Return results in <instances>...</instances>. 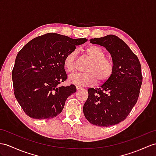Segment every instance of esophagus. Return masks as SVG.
I'll return each mask as SVG.
<instances>
[{
  "label": "esophagus",
  "instance_id": "esophagus-1",
  "mask_svg": "<svg viewBox=\"0 0 156 156\" xmlns=\"http://www.w3.org/2000/svg\"><path fill=\"white\" fill-rule=\"evenodd\" d=\"M76 89H77V90H79V89H81L82 87L80 86H76Z\"/></svg>",
  "mask_w": 156,
  "mask_h": 156
}]
</instances>
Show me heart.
Instances as JSON below:
<instances>
[{"instance_id": "obj_1", "label": "heart", "mask_w": 156, "mask_h": 156, "mask_svg": "<svg viewBox=\"0 0 156 156\" xmlns=\"http://www.w3.org/2000/svg\"><path fill=\"white\" fill-rule=\"evenodd\" d=\"M85 54L90 60L85 69V73H74L69 77V81L79 86H91L108 82L114 73L115 66L111 59L105 58L104 51L97 45H90L85 49ZM66 70L72 73L75 68V51L69 53L63 61Z\"/></svg>"}]
</instances>
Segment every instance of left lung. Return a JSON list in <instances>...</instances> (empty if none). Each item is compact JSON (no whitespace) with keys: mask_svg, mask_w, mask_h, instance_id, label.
I'll return each instance as SVG.
<instances>
[{"mask_svg":"<svg viewBox=\"0 0 156 156\" xmlns=\"http://www.w3.org/2000/svg\"><path fill=\"white\" fill-rule=\"evenodd\" d=\"M90 42L107 49L115 71L100 88L88 89L83 113L91 124L108 127L123 121L137 102L142 83L141 65L138 57L116 36L92 38Z\"/></svg>","mask_w":156,"mask_h":156,"instance_id":"left-lung-1","label":"left lung"}]
</instances>
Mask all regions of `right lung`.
<instances>
[{
	"mask_svg": "<svg viewBox=\"0 0 156 156\" xmlns=\"http://www.w3.org/2000/svg\"><path fill=\"white\" fill-rule=\"evenodd\" d=\"M86 38L72 39L55 33L34 38L18 52L12 73L14 95L24 112L35 119H51L62 112L66 101L76 92L66 80L63 61Z\"/></svg>",
	"mask_w": 156,
	"mask_h": 156,
	"instance_id": "obj_1",
	"label": "right lung"
}]
</instances>
